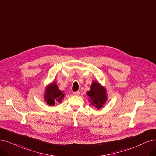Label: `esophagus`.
<instances>
[{
	"instance_id": "esophagus-1",
	"label": "esophagus",
	"mask_w": 156,
	"mask_h": 156,
	"mask_svg": "<svg viewBox=\"0 0 156 156\" xmlns=\"http://www.w3.org/2000/svg\"><path fill=\"white\" fill-rule=\"evenodd\" d=\"M74 95H76V96H78L80 94V92L79 91H76V92H74L73 93Z\"/></svg>"
}]
</instances>
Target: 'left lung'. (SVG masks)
<instances>
[{
  "instance_id": "obj_1",
  "label": "left lung",
  "mask_w": 156,
  "mask_h": 156,
  "mask_svg": "<svg viewBox=\"0 0 156 156\" xmlns=\"http://www.w3.org/2000/svg\"><path fill=\"white\" fill-rule=\"evenodd\" d=\"M89 96V101L96 108L99 109L105 104L107 100L106 89L98 82H93L90 86V89L87 93Z\"/></svg>"
}]
</instances>
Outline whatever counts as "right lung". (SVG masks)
Wrapping results in <instances>:
<instances>
[{
    "mask_svg": "<svg viewBox=\"0 0 156 156\" xmlns=\"http://www.w3.org/2000/svg\"><path fill=\"white\" fill-rule=\"evenodd\" d=\"M55 82L49 84L46 88L44 94V100L49 105L54 106L56 101L60 102L64 96L63 92L59 90Z\"/></svg>",
    "mask_w": 156,
    "mask_h": 156,
    "instance_id": "1",
    "label": "right lung"
}]
</instances>
